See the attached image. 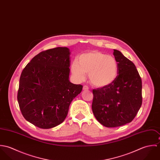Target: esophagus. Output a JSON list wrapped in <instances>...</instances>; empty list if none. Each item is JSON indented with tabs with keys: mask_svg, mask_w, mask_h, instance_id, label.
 Instances as JSON below:
<instances>
[{
	"mask_svg": "<svg viewBox=\"0 0 160 160\" xmlns=\"http://www.w3.org/2000/svg\"><path fill=\"white\" fill-rule=\"evenodd\" d=\"M83 90H84V91H88V90H89L88 86H83Z\"/></svg>",
	"mask_w": 160,
	"mask_h": 160,
	"instance_id": "34e87169",
	"label": "esophagus"
}]
</instances>
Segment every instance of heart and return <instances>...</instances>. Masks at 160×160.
Returning <instances> with one entry per match:
<instances>
[{
	"instance_id": "heart-1",
	"label": "heart",
	"mask_w": 160,
	"mask_h": 160,
	"mask_svg": "<svg viewBox=\"0 0 160 160\" xmlns=\"http://www.w3.org/2000/svg\"><path fill=\"white\" fill-rule=\"evenodd\" d=\"M71 71L76 81H84L86 74H89V81L93 86L104 88L116 79L119 65L114 57L92 51L80 55L72 63Z\"/></svg>"
}]
</instances>
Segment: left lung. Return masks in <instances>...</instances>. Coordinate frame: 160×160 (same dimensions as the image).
<instances>
[{"instance_id":"8db88e82","label":"left lung","mask_w":160,"mask_h":160,"mask_svg":"<svg viewBox=\"0 0 160 160\" xmlns=\"http://www.w3.org/2000/svg\"><path fill=\"white\" fill-rule=\"evenodd\" d=\"M113 50L119 65L116 79L106 88L93 90V113L107 128L131 122L142 102V80L135 65L120 51Z\"/></svg>"}]
</instances>
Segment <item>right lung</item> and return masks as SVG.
I'll list each match as a JSON object with an SVG mask.
<instances>
[{
  "instance_id": "obj_1",
  "label": "right lung",
  "mask_w": 160,
  "mask_h": 160,
  "mask_svg": "<svg viewBox=\"0 0 160 160\" xmlns=\"http://www.w3.org/2000/svg\"><path fill=\"white\" fill-rule=\"evenodd\" d=\"M71 52L56 47L35 56L22 72L18 102L26 120L42 129H50L63 122L72 100L82 86L69 80Z\"/></svg>"
}]
</instances>
